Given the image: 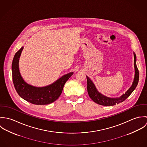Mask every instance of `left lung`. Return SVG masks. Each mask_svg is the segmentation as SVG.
<instances>
[{"mask_svg": "<svg viewBox=\"0 0 147 147\" xmlns=\"http://www.w3.org/2000/svg\"><path fill=\"white\" fill-rule=\"evenodd\" d=\"M134 67H135V75L134 80L132 86L129 88V89L124 94H123L121 97L118 98H110L102 95L97 90L94 85L92 83L91 80L88 76H86L87 90H88V93L90 98L96 104H98L99 105H104V106H113V105L118 104L119 103L123 102L130 96L132 92L136 88L139 82V72L136 64V55L135 54H134Z\"/></svg>", "mask_w": 147, "mask_h": 147, "instance_id": "1", "label": "left lung"}]
</instances>
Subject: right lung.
<instances>
[{
	"mask_svg": "<svg viewBox=\"0 0 147 147\" xmlns=\"http://www.w3.org/2000/svg\"><path fill=\"white\" fill-rule=\"evenodd\" d=\"M23 47L16 53L12 64V80L19 95L26 101L35 105H47L56 101L61 96L63 86L73 75L70 72L63 76L53 84L37 88L26 84L21 78L19 69V61Z\"/></svg>",
	"mask_w": 147,
	"mask_h": 147,
	"instance_id": "right-lung-1",
	"label": "right lung"
}]
</instances>
